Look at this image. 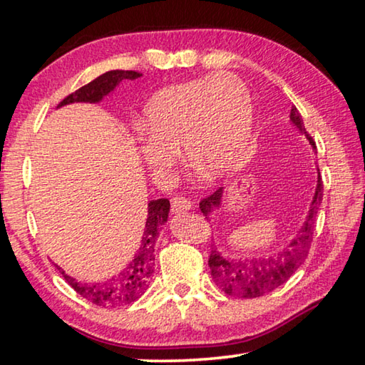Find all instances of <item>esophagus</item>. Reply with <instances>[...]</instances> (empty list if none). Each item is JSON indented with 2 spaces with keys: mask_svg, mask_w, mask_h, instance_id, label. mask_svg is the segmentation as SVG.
Returning <instances> with one entry per match:
<instances>
[{
  "mask_svg": "<svg viewBox=\"0 0 365 365\" xmlns=\"http://www.w3.org/2000/svg\"><path fill=\"white\" fill-rule=\"evenodd\" d=\"M170 207H172V212H183V211H190L191 209V201H188L187 197L183 196H174L170 200Z\"/></svg>",
  "mask_w": 365,
  "mask_h": 365,
  "instance_id": "1",
  "label": "esophagus"
}]
</instances>
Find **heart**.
Listing matches in <instances>:
<instances>
[{
  "label": "heart",
  "mask_w": 365,
  "mask_h": 365,
  "mask_svg": "<svg viewBox=\"0 0 365 365\" xmlns=\"http://www.w3.org/2000/svg\"><path fill=\"white\" fill-rule=\"evenodd\" d=\"M255 104L242 78L228 72L175 83L146 103L140 154L153 175L164 177L180 146L190 165L224 175L250 146Z\"/></svg>",
  "instance_id": "b5f03b06"
}]
</instances>
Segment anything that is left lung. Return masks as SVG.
I'll return each instance as SVG.
<instances>
[{"label": "left lung", "mask_w": 365, "mask_h": 365, "mask_svg": "<svg viewBox=\"0 0 365 365\" xmlns=\"http://www.w3.org/2000/svg\"><path fill=\"white\" fill-rule=\"evenodd\" d=\"M289 120L298 128V132L309 140L312 151H316V143H314L311 135L306 132L301 114L294 106L289 110ZM322 195L324 185L317 169L316 193H314L304 224L296 233V237L288 243L287 248L274 256L232 259L222 256L217 246H214L211 256H209V267H211V275L215 285L227 294L248 299L259 298V296L267 294L283 285L294 274V270L304 262L307 251L311 248L314 222H316L319 206L322 202ZM222 196H224V187L215 190L211 196L201 200L200 209L206 215V219H209V215L222 206Z\"/></svg>", "instance_id": "8db88e82"}]
</instances>
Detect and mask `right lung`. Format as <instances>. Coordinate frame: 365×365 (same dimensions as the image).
Returning a JSON list of instances; mask_svg holds the SVG:
<instances>
[{
    "instance_id": "obj_1",
    "label": "right lung",
    "mask_w": 365,
    "mask_h": 365,
    "mask_svg": "<svg viewBox=\"0 0 365 365\" xmlns=\"http://www.w3.org/2000/svg\"><path fill=\"white\" fill-rule=\"evenodd\" d=\"M138 77H141V73L135 71H109L64 98L58 108L72 103H100L104 96L113 93L122 80H135ZM169 211L170 202L168 197L148 202V219L140 250L132 259V262L113 279L100 283H83L67 275L61 267H58L59 272L80 296H83L85 299L96 306L117 307L132 304L150 285V279L154 272V248H156L159 228L168 222Z\"/></svg>"
}]
</instances>
